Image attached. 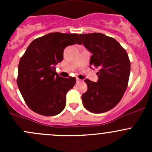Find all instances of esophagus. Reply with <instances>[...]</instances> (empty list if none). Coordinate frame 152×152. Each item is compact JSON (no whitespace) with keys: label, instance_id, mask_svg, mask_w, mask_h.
<instances>
[{"label":"esophagus","instance_id":"esophagus-1","mask_svg":"<svg viewBox=\"0 0 152 152\" xmlns=\"http://www.w3.org/2000/svg\"><path fill=\"white\" fill-rule=\"evenodd\" d=\"M81 81H82V80H81V79H78V78H77V79H76V82H77V83L80 82Z\"/></svg>","mask_w":152,"mask_h":152}]
</instances>
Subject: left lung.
<instances>
[{"instance_id": "1", "label": "left lung", "mask_w": 152, "mask_h": 152, "mask_svg": "<svg viewBox=\"0 0 152 152\" xmlns=\"http://www.w3.org/2000/svg\"><path fill=\"white\" fill-rule=\"evenodd\" d=\"M86 48L93 55L90 65L99 67L97 82L85 79L87 90L82 94L84 107L93 113L114 108L128 86L130 60L126 51L114 38L101 33L79 34Z\"/></svg>"}]
</instances>
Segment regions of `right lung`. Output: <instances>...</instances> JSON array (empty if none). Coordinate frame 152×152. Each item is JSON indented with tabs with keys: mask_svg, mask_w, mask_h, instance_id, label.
<instances>
[{
	"mask_svg": "<svg viewBox=\"0 0 152 152\" xmlns=\"http://www.w3.org/2000/svg\"><path fill=\"white\" fill-rule=\"evenodd\" d=\"M76 43L82 44L77 34H48L34 39L20 59L17 84L34 113L53 116L65 108L67 93L76 80L59 76L55 65L63 59L65 48Z\"/></svg>",
	"mask_w": 152,
	"mask_h": 152,
	"instance_id": "obj_1",
	"label": "right lung"
}]
</instances>
